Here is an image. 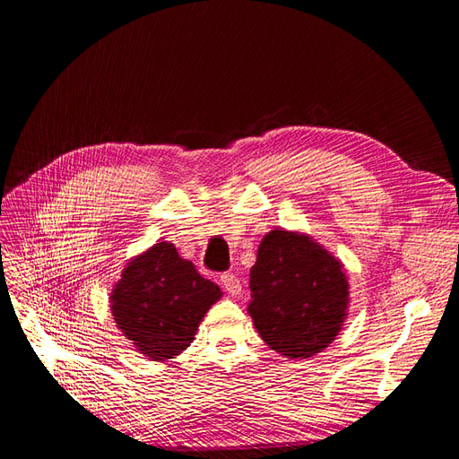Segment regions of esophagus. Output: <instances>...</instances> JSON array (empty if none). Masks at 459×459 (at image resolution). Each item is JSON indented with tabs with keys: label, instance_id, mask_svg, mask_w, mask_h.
Masks as SVG:
<instances>
[{
	"label": "esophagus",
	"instance_id": "esophagus-1",
	"mask_svg": "<svg viewBox=\"0 0 459 459\" xmlns=\"http://www.w3.org/2000/svg\"><path fill=\"white\" fill-rule=\"evenodd\" d=\"M220 281H221V287L226 289L228 295H231V297H239L241 295V281H239V277L235 275V273H221Z\"/></svg>",
	"mask_w": 459,
	"mask_h": 459
}]
</instances>
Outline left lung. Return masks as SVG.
<instances>
[{
  "label": "left lung",
  "instance_id": "left-lung-1",
  "mask_svg": "<svg viewBox=\"0 0 459 459\" xmlns=\"http://www.w3.org/2000/svg\"><path fill=\"white\" fill-rule=\"evenodd\" d=\"M349 289L344 264L324 245L308 233L275 228L258 245L247 312L272 351L312 358L341 333Z\"/></svg>",
  "mask_w": 459,
  "mask_h": 459
}]
</instances>
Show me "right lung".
I'll list each match as a JSON object with an SVG mask.
<instances>
[{
  "label": "right lung",
  "instance_id": "1",
  "mask_svg": "<svg viewBox=\"0 0 459 459\" xmlns=\"http://www.w3.org/2000/svg\"><path fill=\"white\" fill-rule=\"evenodd\" d=\"M221 299L174 243L160 241L128 260L110 290V314L134 349L151 362H166L195 341L199 324Z\"/></svg>",
  "mask_w": 459,
  "mask_h": 459
}]
</instances>
